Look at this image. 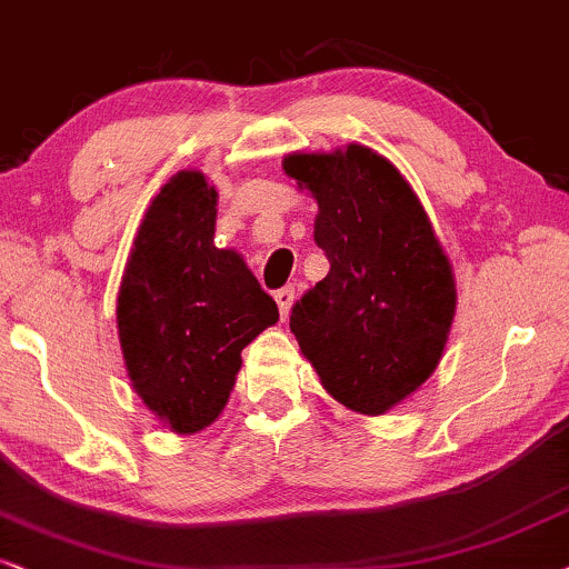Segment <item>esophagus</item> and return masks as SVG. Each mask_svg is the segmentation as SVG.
Masks as SVG:
<instances>
[{"instance_id": "esophagus-1", "label": "esophagus", "mask_w": 569, "mask_h": 569, "mask_svg": "<svg viewBox=\"0 0 569 569\" xmlns=\"http://www.w3.org/2000/svg\"><path fill=\"white\" fill-rule=\"evenodd\" d=\"M293 299H297V291H293L291 286H286V289L276 291V301H278V309H280V320H286V318H289V312H291V305H293Z\"/></svg>"}]
</instances>
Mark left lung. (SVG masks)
Segmentation results:
<instances>
[{
	"instance_id": "left-lung-1",
	"label": "left lung",
	"mask_w": 569,
	"mask_h": 569,
	"mask_svg": "<svg viewBox=\"0 0 569 569\" xmlns=\"http://www.w3.org/2000/svg\"><path fill=\"white\" fill-rule=\"evenodd\" d=\"M283 170L318 201L315 241L330 260L291 333L338 405L386 415L443 357L457 315L449 254L407 178L370 147L291 152Z\"/></svg>"
}]
</instances>
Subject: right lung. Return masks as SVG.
Listing matches in <instances>:
<instances>
[{
	"label": "right lung",
	"mask_w": 569,
	"mask_h": 569,
	"mask_svg": "<svg viewBox=\"0 0 569 569\" xmlns=\"http://www.w3.org/2000/svg\"><path fill=\"white\" fill-rule=\"evenodd\" d=\"M214 220L218 189L204 172H176L143 214L118 291L128 378L178 436L218 420L243 347L278 322L239 251L214 247Z\"/></svg>",
	"instance_id": "right-lung-1"
}]
</instances>
